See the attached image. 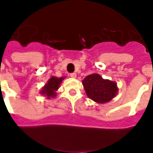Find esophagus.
Segmentation results:
<instances>
[{
    "label": "esophagus",
    "instance_id": "esophagus-1",
    "mask_svg": "<svg viewBox=\"0 0 153 153\" xmlns=\"http://www.w3.org/2000/svg\"><path fill=\"white\" fill-rule=\"evenodd\" d=\"M70 76L71 77V78H76V76H77V74H76V73H71V74H70Z\"/></svg>",
    "mask_w": 153,
    "mask_h": 153
}]
</instances>
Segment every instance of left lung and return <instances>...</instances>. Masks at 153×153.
<instances>
[{
	"instance_id": "obj_1",
	"label": "left lung",
	"mask_w": 153,
	"mask_h": 153,
	"mask_svg": "<svg viewBox=\"0 0 153 153\" xmlns=\"http://www.w3.org/2000/svg\"><path fill=\"white\" fill-rule=\"evenodd\" d=\"M82 82L87 96L99 103L111 101L118 91L116 82L103 79L99 74H90Z\"/></svg>"
}]
</instances>
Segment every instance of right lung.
<instances>
[{
  "label": "right lung",
  "mask_w": 153,
  "mask_h": 153,
  "mask_svg": "<svg viewBox=\"0 0 153 153\" xmlns=\"http://www.w3.org/2000/svg\"><path fill=\"white\" fill-rule=\"evenodd\" d=\"M64 79L65 77L58 78V77L52 76L49 79L47 83L42 87V89L41 90L40 93L45 97H47L49 100L51 98H54L57 95L56 91H58L59 86Z\"/></svg>",
  "instance_id": "obj_1"
}]
</instances>
